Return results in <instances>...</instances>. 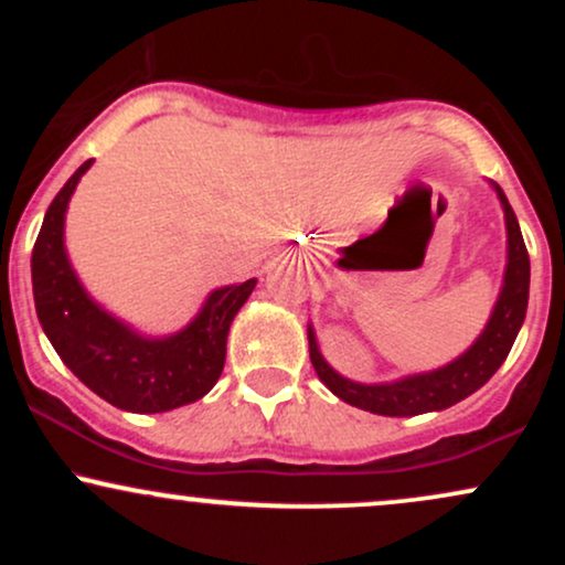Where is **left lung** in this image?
I'll list each match as a JSON object with an SVG mask.
<instances>
[{
	"mask_svg": "<svg viewBox=\"0 0 565 565\" xmlns=\"http://www.w3.org/2000/svg\"><path fill=\"white\" fill-rule=\"evenodd\" d=\"M491 188H494L504 212L508 263H504L502 287H499L497 302L491 308L483 332L476 337V342L465 353H459L449 364L430 369V372L404 374V377L391 382H355L342 377L337 369L329 366L319 348V340H316L313 323H308L310 364L337 398L355 408H364V412L382 414V417H414V414L444 412V408L468 398L478 387H483L486 382L494 377L497 369L504 364L512 342L521 332L523 319H526L531 265L526 244H523L521 236V225H518L508 196L497 183H491Z\"/></svg>",
	"mask_w": 565,
	"mask_h": 565,
	"instance_id": "left-lung-1",
	"label": "left lung"
}]
</instances>
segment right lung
<instances>
[{"label": "right lung", "mask_w": 565, "mask_h": 565, "mask_svg": "<svg viewBox=\"0 0 565 565\" xmlns=\"http://www.w3.org/2000/svg\"><path fill=\"white\" fill-rule=\"evenodd\" d=\"M93 161L57 191L31 252L39 323L63 364L103 401L135 414L172 412L215 387L228 329L257 278L212 289L199 313L172 334L148 337L116 319L84 289L66 252L68 201Z\"/></svg>", "instance_id": "obj_1"}]
</instances>
